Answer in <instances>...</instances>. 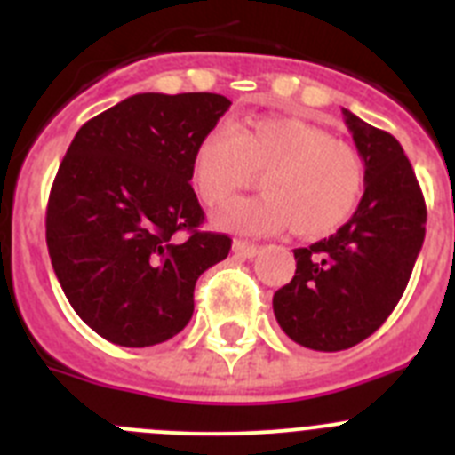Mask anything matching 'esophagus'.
<instances>
[{
    "label": "esophagus",
    "instance_id": "obj_1",
    "mask_svg": "<svg viewBox=\"0 0 455 455\" xmlns=\"http://www.w3.org/2000/svg\"><path fill=\"white\" fill-rule=\"evenodd\" d=\"M232 251H235V255L239 257H255L257 251H259V246H255V243H251V241H235L232 243Z\"/></svg>",
    "mask_w": 455,
    "mask_h": 455
}]
</instances>
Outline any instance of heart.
Here are the masks:
<instances>
[{
    "label": "heart",
    "instance_id": "heart-1",
    "mask_svg": "<svg viewBox=\"0 0 455 455\" xmlns=\"http://www.w3.org/2000/svg\"><path fill=\"white\" fill-rule=\"evenodd\" d=\"M255 172H264L262 196L220 209L216 228L262 236L293 225L300 236L328 235L351 216L364 187L360 152L296 118H257L241 130L219 123L193 152V184L212 207L248 187Z\"/></svg>",
    "mask_w": 455,
    "mask_h": 455
}]
</instances>
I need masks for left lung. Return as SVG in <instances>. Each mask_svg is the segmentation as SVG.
Returning <instances> with one entry per match:
<instances>
[{
  "mask_svg": "<svg viewBox=\"0 0 455 455\" xmlns=\"http://www.w3.org/2000/svg\"><path fill=\"white\" fill-rule=\"evenodd\" d=\"M364 162V196L335 235L296 248L291 283L273 296L289 339L312 351H344L380 328L401 300L426 235L415 171L392 134L341 108Z\"/></svg>",
  "mask_w": 455,
  "mask_h": 455,
  "instance_id": "8db88e82",
  "label": "left lung"
}]
</instances>
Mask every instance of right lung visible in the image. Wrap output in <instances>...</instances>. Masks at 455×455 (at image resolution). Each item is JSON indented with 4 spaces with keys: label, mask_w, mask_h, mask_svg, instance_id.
<instances>
[{
    "label": "right lung",
    "mask_w": 455,
    "mask_h": 455,
    "mask_svg": "<svg viewBox=\"0 0 455 455\" xmlns=\"http://www.w3.org/2000/svg\"><path fill=\"white\" fill-rule=\"evenodd\" d=\"M230 100L139 92L82 124L47 203L52 267L72 309L111 344L155 347L193 315V289L232 239L203 232L196 146Z\"/></svg>",
    "instance_id": "right-lung-1"
}]
</instances>
